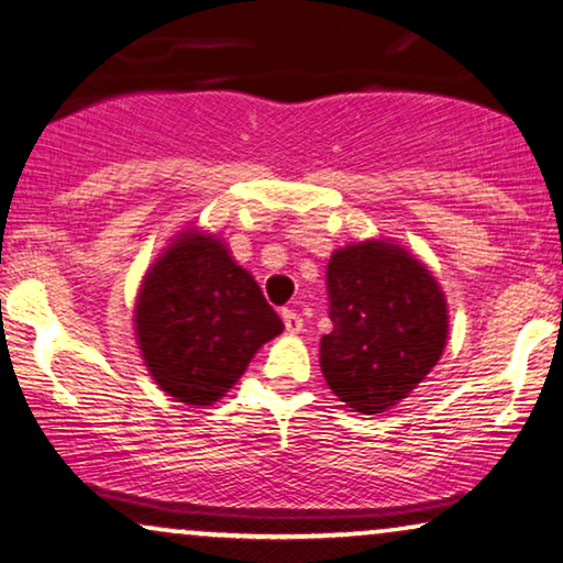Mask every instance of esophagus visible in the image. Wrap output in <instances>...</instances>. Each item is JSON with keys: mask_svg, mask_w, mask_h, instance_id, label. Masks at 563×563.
<instances>
[{"mask_svg": "<svg viewBox=\"0 0 563 563\" xmlns=\"http://www.w3.org/2000/svg\"><path fill=\"white\" fill-rule=\"evenodd\" d=\"M283 323H285V331L288 334H300L303 331V319H300V313L292 311V308H283Z\"/></svg>", "mask_w": 563, "mask_h": 563, "instance_id": "34e87169", "label": "esophagus"}]
</instances>
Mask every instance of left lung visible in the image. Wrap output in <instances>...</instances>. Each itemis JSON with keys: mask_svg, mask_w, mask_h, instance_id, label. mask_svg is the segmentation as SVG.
Returning <instances> with one entry per match:
<instances>
[{"mask_svg": "<svg viewBox=\"0 0 563 563\" xmlns=\"http://www.w3.org/2000/svg\"><path fill=\"white\" fill-rule=\"evenodd\" d=\"M327 288L334 329L321 336V372L329 390L354 413H385L446 350V296L429 267L393 240L331 252Z\"/></svg>", "mask_w": 563, "mask_h": 563, "instance_id": "1", "label": "left lung"}]
</instances>
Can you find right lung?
I'll return each instance as SVG.
<instances>
[{
  "instance_id": "1",
  "label": "right lung",
  "mask_w": 563,
  "mask_h": 563,
  "mask_svg": "<svg viewBox=\"0 0 563 563\" xmlns=\"http://www.w3.org/2000/svg\"><path fill=\"white\" fill-rule=\"evenodd\" d=\"M132 313L150 377L194 408L224 398L260 346L283 331L257 280L219 234L199 227L173 236L147 267Z\"/></svg>"
}]
</instances>
